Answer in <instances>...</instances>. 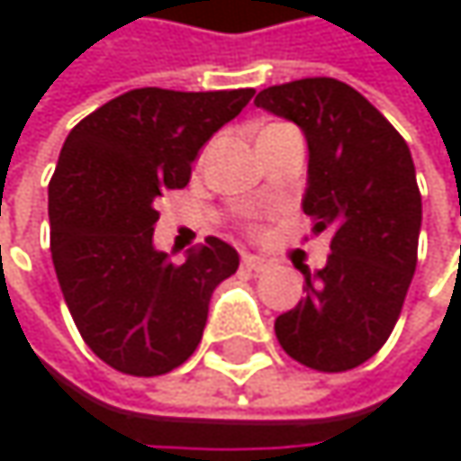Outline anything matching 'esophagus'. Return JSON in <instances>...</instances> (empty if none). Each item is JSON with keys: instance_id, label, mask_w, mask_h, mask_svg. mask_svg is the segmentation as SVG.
Returning a JSON list of instances; mask_svg holds the SVG:
<instances>
[{"instance_id": "esophagus-1", "label": "esophagus", "mask_w": 461, "mask_h": 461, "mask_svg": "<svg viewBox=\"0 0 461 461\" xmlns=\"http://www.w3.org/2000/svg\"><path fill=\"white\" fill-rule=\"evenodd\" d=\"M242 267L253 269V272H264L269 267V261L264 256H256V253H242Z\"/></svg>"}]
</instances>
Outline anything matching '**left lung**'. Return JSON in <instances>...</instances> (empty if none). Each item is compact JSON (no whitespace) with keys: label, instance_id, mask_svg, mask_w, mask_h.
<instances>
[{"label":"left lung","instance_id":"obj_1","mask_svg":"<svg viewBox=\"0 0 461 461\" xmlns=\"http://www.w3.org/2000/svg\"><path fill=\"white\" fill-rule=\"evenodd\" d=\"M253 104L304 133L302 208L330 237L322 269L299 267L307 296L275 321L277 341L307 368H357L390 339L414 277L421 194L409 143L330 77L267 87Z\"/></svg>","mask_w":461,"mask_h":461}]
</instances>
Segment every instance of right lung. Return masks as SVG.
Masks as SVG:
<instances>
[{"instance_id": "add662e5", "label": "right lung", "mask_w": 461, "mask_h": 461, "mask_svg": "<svg viewBox=\"0 0 461 461\" xmlns=\"http://www.w3.org/2000/svg\"><path fill=\"white\" fill-rule=\"evenodd\" d=\"M253 87L131 90L63 143L50 181L55 275L87 347L131 376H159L197 349L211 296L240 267L230 242L208 237L181 264L154 248L157 200L192 178V162Z\"/></svg>"}]
</instances>
